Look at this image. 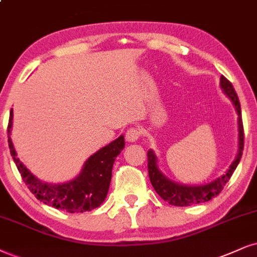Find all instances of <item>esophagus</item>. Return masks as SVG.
Returning <instances> with one entry per match:
<instances>
[{
  "instance_id": "34e87169",
  "label": "esophagus",
  "mask_w": 257,
  "mask_h": 257,
  "mask_svg": "<svg viewBox=\"0 0 257 257\" xmlns=\"http://www.w3.org/2000/svg\"><path fill=\"white\" fill-rule=\"evenodd\" d=\"M126 139H127V142H137L139 137H141V130L138 127H131L128 128L127 131H126Z\"/></svg>"
}]
</instances>
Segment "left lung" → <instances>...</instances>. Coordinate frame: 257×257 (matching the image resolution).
Segmentation results:
<instances>
[{
  "mask_svg": "<svg viewBox=\"0 0 257 257\" xmlns=\"http://www.w3.org/2000/svg\"><path fill=\"white\" fill-rule=\"evenodd\" d=\"M220 87L224 90L230 100L232 101L233 106L238 114V130H239V150L237 154L236 160L231 164L230 169L227 170L225 175H223L220 179H217L216 181L208 183L205 186H185L179 185L170 181L167 179L157 168L156 155L153 150L148 151V170L149 177H150L151 185L155 188V191L164 201H168L173 206H191L194 204H201V202L211 200L214 196L219 195V193L223 191L226 182L232 176L233 172L238 166L240 157L243 154V148H244V130H243L242 121V112H240V103L237 96V93L233 88L231 82L226 77L221 76L220 77Z\"/></svg>",
  "mask_w": 257,
  "mask_h": 257,
  "instance_id": "obj_1",
  "label": "left lung"
}]
</instances>
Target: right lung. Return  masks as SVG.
I'll return each instance as SVG.
<instances>
[{
	"label": "right lung",
	"instance_id": "obj_1",
	"mask_svg": "<svg viewBox=\"0 0 257 257\" xmlns=\"http://www.w3.org/2000/svg\"><path fill=\"white\" fill-rule=\"evenodd\" d=\"M12 122L13 109H11L7 128L11 155L17 164L19 173L21 174L22 180L38 200L69 213L91 211L102 204L108 193L113 163L125 145L123 136H120L118 139L90 156L89 160L85 162L82 173L75 180L62 185H53V183L40 181L36 176L32 175L17 157V151L9 137Z\"/></svg>",
	"mask_w": 257,
	"mask_h": 257
}]
</instances>
